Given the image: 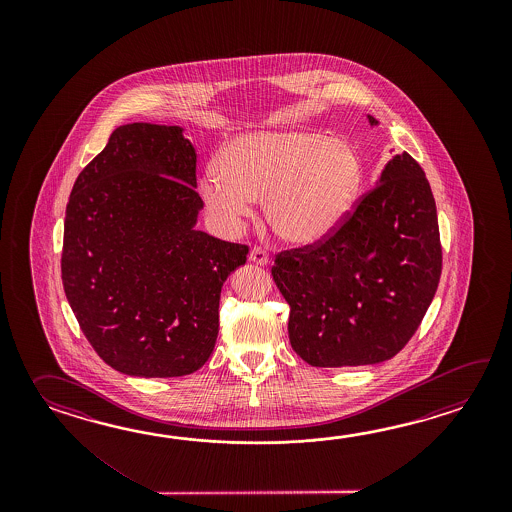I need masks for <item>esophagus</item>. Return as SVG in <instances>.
I'll use <instances>...</instances> for the list:
<instances>
[{"instance_id": "1", "label": "esophagus", "mask_w": 512, "mask_h": 512, "mask_svg": "<svg viewBox=\"0 0 512 512\" xmlns=\"http://www.w3.org/2000/svg\"><path fill=\"white\" fill-rule=\"evenodd\" d=\"M249 260L252 263H256V265H267L269 263V254L260 249V247H254V249H251V254H249Z\"/></svg>"}]
</instances>
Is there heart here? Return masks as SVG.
<instances>
[{"instance_id":"heart-1","label":"heart","mask_w":512,"mask_h":512,"mask_svg":"<svg viewBox=\"0 0 512 512\" xmlns=\"http://www.w3.org/2000/svg\"><path fill=\"white\" fill-rule=\"evenodd\" d=\"M360 161L342 139L318 131H258L230 142L219 166H208L201 196L227 229L263 214L283 241L309 247L326 240L346 218L359 192Z\"/></svg>"}]
</instances>
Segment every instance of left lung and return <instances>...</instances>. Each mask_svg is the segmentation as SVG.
Returning <instances> with one entry per match:
<instances>
[{
  "label": "left lung",
  "mask_w": 512,
  "mask_h": 512,
  "mask_svg": "<svg viewBox=\"0 0 512 512\" xmlns=\"http://www.w3.org/2000/svg\"><path fill=\"white\" fill-rule=\"evenodd\" d=\"M441 261L425 172L412 155H395L329 238L276 256L272 278L291 307V346L316 368L392 359L432 304Z\"/></svg>",
  "instance_id": "8db88e82"
}]
</instances>
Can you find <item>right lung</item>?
Here are the masks:
<instances>
[{"label":"right lung","mask_w":512,"mask_h":512,"mask_svg":"<svg viewBox=\"0 0 512 512\" xmlns=\"http://www.w3.org/2000/svg\"><path fill=\"white\" fill-rule=\"evenodd\" d=\"M196 150L183 128L124 124L69 196L62 282L89 344L131 377H183L212 355L219 296L249 247L196 230Z\"/></svg>","instance_id":"obj_1"}]
</instances>
